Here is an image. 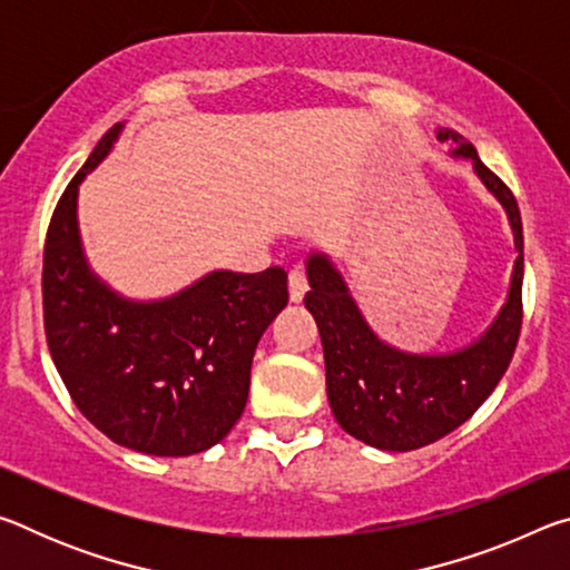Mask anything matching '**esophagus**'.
<instances>
[{"label": "esophagus", "mask_w": 570, "mask_h": 570, "mask_svg": "<svg viewBox=\"0 0 570 570\" xmlns=\"http://www.w3.org/2000/svg\"><path fill=\"white\" fill-rule=\"evenodd\" d=\"M304 294H306V278L304 272H288V298H292L294 304H302L304 302Z\"/></svg>", "instance_id": "34e87169"}]
</instances>
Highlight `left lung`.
<instances>
[{
  "mask_svg": "<svg viewBox=\"0 0 570 570\" xmlns=\"http://www.w3.org/2000/svg\"><path fill=\"white\" fill-rule=\"evenodd\" d=\"M438 140L450 146L452 158L470 163L513 234L515 264L508 294L485 332L452 352L400 350L372 330L334 258L324 250L306 256L312 288L304 306L320 326L330 407L344 432L387 452L430 445L472 417L503 380L523 322V224L513 193L460 132L438 128Z\"/></svg>",
  "mask_w": 570,
  "mask_h": 570,
  "instance_id": "left-lung-1",
  "label": "left lung"
}]
</instances>
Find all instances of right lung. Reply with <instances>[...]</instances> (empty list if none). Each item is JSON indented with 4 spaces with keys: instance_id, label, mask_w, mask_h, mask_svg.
I'll use <instances>...</instances> for the list:
<instances>
[{
    "instance_id": "add662e5",
    "label": "right lung",
    "mask_w": 570,
    "mask_h": 570,
    "mask_svg": "<svg viewBox=\"0 0 570 570\" xmlns=\"http://www.w3.org/2000/svg\"><path fill=\"white\" fill-rule=\"evenodd\" d=\"M102 135L55 208L42 304L52 362L85 417L118 445L156 458L214 448L248 400L250 362L288 302L286 272L216 268L163 298H132L92 272L82 246L80 186L120 140Z\"/></svg>"
}]
</instances>
